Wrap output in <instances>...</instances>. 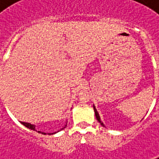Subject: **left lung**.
I'll use <instances>...</instances> for the list:
<instances>
[{"label": "left lung", "instance_id": "obj_1", "mask_svg": "<svg viewBox=\"0 0 159 159\" xmlns=\"http://www.w3.org/2000/svg\"><path fill=\"white\" fill-rule=\"evenodd\" d=\"M93 110H94V113H95V117H96L97 120H98V122H99V123H100V124L102 125V126L105 127V125H104V123H102V122H101V120H100V115H99V113H98V111H97L96 108H95V107H94V105H93Z\"/></svg>", "mask_w": 159, "mask_h": 159}]
</instances>
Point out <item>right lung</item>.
Wrapping results in <instances>:
<instances>
[{
	"instance_id": "obj_1",
	"label": "right lung",
	"mask_w": 159,
	"mask_h": 159,
	"mask_svg": "<svg viewBox=\"0 0 159 159\" xmlns=\"http://www.w3.org/2000/svg\"><path fill=\"white\" fill-rule=\"evenodd\" d=\"M20 123H22L24 126H25L26 128H28V129H30L34 130V131H36V132H38V133H42V134H46V133H44V132L37 131V130H36V125H34V124H31V123H25V122H20ZM66 125H67V123H66V125L63 127L62 129H60V130L64 129V128H66ZM59 131H58V132H59ZM56 133H57V132H54V133H49L48 134H56Z\"/></svg>"
}]
</instances>
